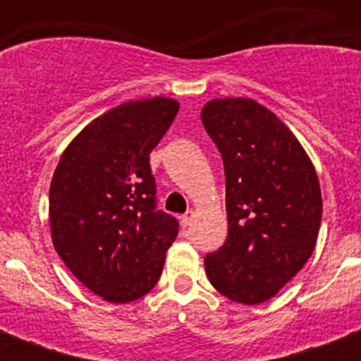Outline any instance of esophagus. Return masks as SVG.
Segmentation results:
<instances>
[{"label":"esophagus","instance_id":"1","mask_svg":"<svg viewBox=\"0 0 361 361\" xmlns=\"http://www.w3.org/2000/svg\"><path fill=\"white\" fill-rule=\"evenodd\" d=\"M192 219H195V212H192V209H189L187 214L181 215V219H180L181 226H183V228H187V226H191Z\"/></svg>","mask_w":361,"mask_h":361}]
</instances>
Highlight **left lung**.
Instances as JSON below:
<instances>
[{"instance_id":"8db88e82","label":"left lung","mask_w":361,"mask_h":361,"mask_svg":"<svg viewBox=\"0 0 361 361\" xmlns=\"http://www.w3.org/2000/svg\"><path fill=\"white\" fill-rule=\"evenodd\" d=\"M202 125L225 164L228 236L204 258L223 296L257 305L313 255L322 195L311 159L277 116L252 99H214Z\"/></svg>"}]
</instances>
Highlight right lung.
<instances>
[{
    "mask_svg": "<svg viewBox=\"0 0 361 361\" xmlns=\"http://www.w3.org/2000/svg\"><path fill=\"white\" fill-rule=\"evenodd\" d=\"M180 103L152 97L104 112L71 142L50 183V231L76 279L106 302L152 290L178 221L157 209L149 153Z\"/></svg>",
    "mask_w": 361,
    "mask_h": 361,
    "instance_id": "right-lung-1",
    "label": "right lung"
}]
</instances>
